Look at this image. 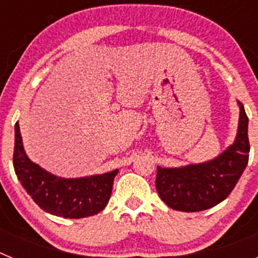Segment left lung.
Here are the masks:
<instances>
[{"label": "left lung", "mask_w": 258, "mask_h": 258, "mask_svg": "<svg viewBox=\"0 0 258 258\" xmlns=\"http://www.w3.org/2000/svg\"><path fill=\"white\" fill-rule=\"evenodd\" d=\"M240 107L234 145L208 163L183 168L157 166L156 190L166 206L182 212L206 211L226 199L244 172L249 159L248 116Z\"/></svg>", "instance_id": "obj_1"}]
</instances>
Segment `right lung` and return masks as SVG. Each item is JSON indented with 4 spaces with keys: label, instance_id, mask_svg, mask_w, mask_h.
Returning <instances> with one entry per match:
<instances>
[{
    "label": "right lung",
    "instance_id": "1",
    "mask_svg": "<svg viewBox=\"0 0 258 258\" xmlns=\"http://www.w3.org/2000/svg\"><path fill=\"white\" fill-rule=\"evenodd\" d=\"M13 164L18 179L45 212L64 218L94 216L107 206L117 170L85 178L66 179L32 163L24 152L19 124H15Z\"/></svg>",
    "mask_w": 258,
    "mask_h": 258
}]
</instances>
